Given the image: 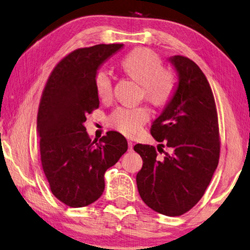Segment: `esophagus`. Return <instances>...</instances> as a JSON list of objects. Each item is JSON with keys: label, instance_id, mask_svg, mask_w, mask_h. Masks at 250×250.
<instances>
[{"label": "esophagus", "instance_id": "1", "mask_svg": "<svg viewBox=\"0 0 250 250\" xmlns=\"http://www.w3.org/2000/svg\"><path fill=\"white\" fill-rule=\"evenodd\" d=\"M133 146H134V144H133L132 141H128V148H129V151H132Z\"/></svg>", "mask_w": 250, "mask_h": 250}]
</instances>
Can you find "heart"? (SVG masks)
<instances>
[{
	"instance_id": "b5f03b06",
	"label": "heart",
	"mask_w": 250,
	"mask_h": 250,
	"mask_svg": "<svg viewBox=\"0 0 250 250\" xmlns=\"http://www.w3.org/2000/svg\"><path fill=\"white\" fill-rule=\"evenodd\" d=\"M124 72L141 86V97L152 105H167L176 92V79L171 71L162 68V61L148 47H137L126 53L120 62ZM94 91L101 101H109L113 93L112 77L104 70L94 75ZM150 119L145 105L125 108L118 106L105 119L109 128L125 136L132 137L140 131Z\"/></svg>"
}]
</instances>
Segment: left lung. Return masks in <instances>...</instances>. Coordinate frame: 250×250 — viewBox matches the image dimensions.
<instances>
[{
	"label": "left lung",
	"instance_id": "left-lung-1",
	"mask_svg": "<svg viewBox=\"0 0 250 250\" xmlns=\"http://www.w3.org/2000/svg\"><path fill=\"white\" fill-rule=\"evenodd\" d=\"M179 75L175 96L150 129L158 142L138 144L144 160L137 175L138 191L152 210L175 217L189 211L204 196L219 162L220 136L210 84L195 62L182 55L170 59ZM172 149L166 153L164 145ZM163 147L161 148V146Z\"/></svg>",
	"mask_w": 250,
	"mask_h": 250
}]
</instances>
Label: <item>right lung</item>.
I'll use <instances>...</instances> for the list:
<instances>
[{
  "label": "right lung",
  "mask_w": 250,
  "mask_h": 250,
  "mask_svg": "<svg viewBox=\"0 0 250 250\" xmlns=\"http://www.w3.org/2000/svg\"><path fill=\"white\" fill-rule=\"evenodd\" d=\"M122 44L81 47L54 66L38 111L43 172L55 198L72 208L89 206L104 190V172L128 150L121 133L91 141L83 122L99 108L94 75L102 62Z\"/></svg>",
  "instance_id": "add662e5"
}]
</instances>
